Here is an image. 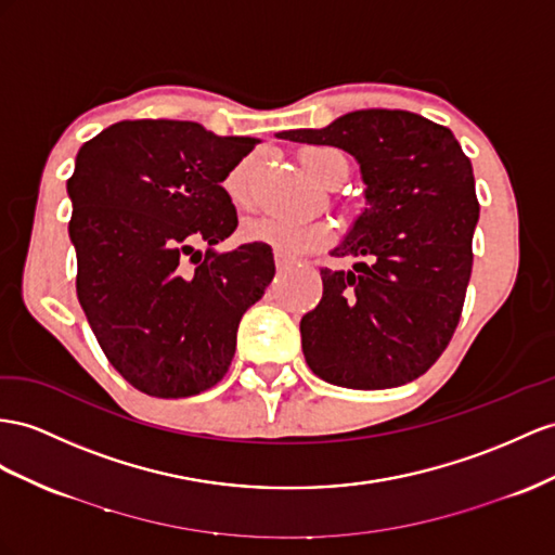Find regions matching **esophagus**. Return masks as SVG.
<instances>
[{
    "label": "esophagus",
    "instance_id": "esophagus-1",
    "mask_svg": "<svg viewBox=\"0 0 555 555\" xmlns=\"http://www.w3.org/2000/svg\"><path fill=\"white\" fill-rule=\"evenodd\" d=\"M274 262H276V272H279V274H286L288 269H291V262H288V260H283L281 255H276Z\"/></svg>",
    "mask_w": 555,
    "mask_h": 555
}]
</instances>
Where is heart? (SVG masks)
Here are the masks:
<instances>
[{"label": "heart", "instance_id": "1", "mask_svg": "<svg viewBox=\"0 0 555 555\" xmlns=\"http://www.w3.org/2000/svg\"><path fill=\"white\" fill-rule=\"evenodd\" d=\"M300 162L307 173L321 182L323 188H337L343 184L349 173L347 156L328 145L307 147L300 154ZM250 178H253V162L246 159L236 164L230 176L224 180L227 196L232 198V204L238 208L250 206ZM246 241L250 244H264L272 248L283 260H297L302 255L317 253L325 246H331L335 236L333 227L323 220H288L279 216H260L253 218L241 230Z\"/></svg>", "mask_w": 555, "mask_h": 555}]
</instances>
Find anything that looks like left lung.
Instances as JSON below:
<instances>
[{
  "mask_svg": "<svg viewBox=\"0 0 555 555\" xmlns=\"http://www.w3.org/2000/svg\"><path fill=\"white\" fill-rule=\"evenodd\" d=\"M357 156L367 208L321 269L323 297L300 321L321 379L389 389L424 375L457 328L474 264V168L450 129L405 109H357L325 129L279 133Z\"/></svg>",
  "mask_w": 555,
  "mask_h": 555,
  "instance_id": "obj_1",
  "label": "left lung"
}]
</instances>
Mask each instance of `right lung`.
<instances>
[{
    "instance_id": "1",
    "label": "right lung",
    "mask_w": 555,
    "mask_h": 555,
    "mask_svg": "<svg viewBox=\"0 0 555 555\" xmlns=\"http://www.w3.org/2000/svg\"><path fill=\"white\" fill-rule=\"evenodd\" d=\"M255 145L194 121L135 119L77 154L67 180L77 297L107 361L142 393L184 399L216 387L241 317L274 279L264 244L210 250L238 224L222 180Z\"/></svg>"
}]
</instances>
